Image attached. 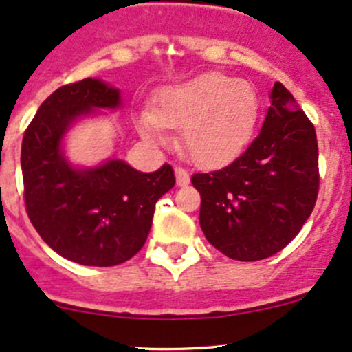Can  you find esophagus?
<instances>
[{
	"label": "esophagus",
	"instance_id": "1",
	"mask_svg": "<svg viewBox=\"0 0 352 352\" xmlns=\"http://www.w3.org/2000/svg\"><path fill=\"white\" fill-rule=\"evenodd\" d=\"M175 177H177V186H187L190 180L189 173L182 166H175Z\"/></svg>",
	"mask_w": 352,
	"mask_h": 352
}]
</instances>
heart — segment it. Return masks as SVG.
Here are the masks:
<instances>
[{
  "mask_svg": "<svg viewBox=\"0 0 352 352\" xmlns=\"http://www.w3.org/2000/svg\"><path fill=\"white\" fill-rule=\"evenodd\" d=\"M258 117V97L248 81L204 73L165 88L155 109L141 112L140 129L148 140L165 141L180 129L187 156L201 166H218L247 146Z\"/></svg>",
  "mask_w": 352,
  "mask_h": 352,
  "instance_id": "b5f03b06",
  "label": "heart"
}]
</instances>
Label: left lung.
Returning <instances> with one entry per match:
<instances>
[{
	"label": "left lung",
	"instance_id": "1",
	"mask_svg": "<svg viewBox=\"0 0 352 352\" xmlns=\"http://www.w3.org/2000/svg\"><path fill=\"white\" fill-rule=\"evenodd\" d=\"M258 136L230 165L194 173L201 228L226 257L254 262L278 254L310 218L318 196L314 124L283 83L272 88Z\"/></svg>",
	"mask_w": 352,
	"mask_h": 352
}]
</instances>
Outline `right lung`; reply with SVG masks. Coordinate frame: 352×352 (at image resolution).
Here are the masks:
<instances>
[{
    "label": "right lung",
    "instance_id": "1",
    "mask_svg": "<svg viewBox=\"0 0 352 352\" xmlns=\"http://www.w3.org/2000/svg\"><path fill=\"white\" fill-rule=\"evenodd\" d=\"M119 90L100 80L74 81L49 95L22 141L25 209L45 243L81 265L122 264L143 248L155 204L175 186L173 168L143 173L120 160L76 170L61 153V140L76 117L116 109Z\"/></svg>",
    "mask_w": 352,
    "mask_h": 352
}]
</instances>
